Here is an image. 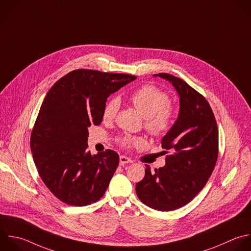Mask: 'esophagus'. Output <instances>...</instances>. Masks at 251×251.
I'll return each instance as SVG.
<instances>
[{
    "label": "esophagus",
    "mask_w": 251,
    "mask_h": 251,
    "mask_svg": "<svg viewBox=\"0 0 251 251\" xmlns=\"http://www.w3.org/2000/svg\"><path fill=\"white\" fill-rule=\"evenodd\" d=\"M120 163H121V165L129 164V163H132V160H130L129 158H127V157H126V156H121V157H120Z\"/></svg>",
    "instance_id": "esophagus-1"
}]
</instances>
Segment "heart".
I'll return each mask as SVG.
<instances>
[{
	"mask_svg": "<svg viewBox=\"0 0 251 251\" xmlns=\"http://www.w3.org/2000/svg\"><path fill=\"white\" fill-rule=\"evenodd\" d=\"M130 102L144 117V128L152 136H162L172 128L176 118V109L170 104L169 94L161 88L152 84L143 85L130 95ZM120 107L121 99L118 96L112 97L104 106L103 119L105 121L115 119ZM120 140L126 147L144 143V139L140 136L125 135Z\"/></svg>",
	"mask_w": 251,
	"mask_h": 251,
	"instance_id": "heart-1",
	"label": "heart"
}]
</instances>
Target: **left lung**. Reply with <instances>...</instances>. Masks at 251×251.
<instances>
[{
    "mask_svg": "<svg viewBox=\"0 0 251 251\" xmlns=\"http://www.w3.org/2000/svg\"><path fill=\"white\" fill-rule=\"evenodd\" d=\"M169 80L179 96L178 118L161 143L163 168L146 165L136 183L139 200L158 211H173L190 202L205 186L215 168L219 133L213 111L203 95L182 79L169 74L155 75Z\"/></svg>",
    "mask_w": 251,
    "mask_h": 251,
    "instance_id": "obj_1",
    "label": "left lung"
}]
</instances>
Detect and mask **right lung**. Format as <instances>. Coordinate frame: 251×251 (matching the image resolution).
<instances>
[{"label": "right lung", "instance_id": "obj_1", "mask_svg": "<svg viewBox=\"0 0 251 251\" xmlns=\"http://www.w3.org/2000/svg\"><path fill=\"white\" fill-rule=\"evenodd\" d=\"M135 78L80 69L60 78L48 91L31 132L30 147L40 177L64 203L86 206L104 195L120 157L110 149L91 155L88 127L102 123L110 94Z\"/></svg>", "mask_w": 251, "mask_h": 251}]
</instances>
